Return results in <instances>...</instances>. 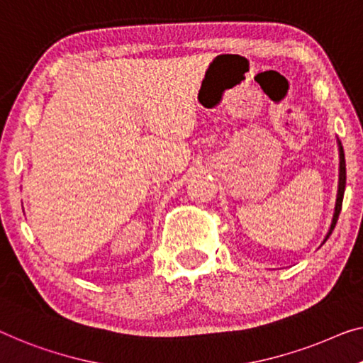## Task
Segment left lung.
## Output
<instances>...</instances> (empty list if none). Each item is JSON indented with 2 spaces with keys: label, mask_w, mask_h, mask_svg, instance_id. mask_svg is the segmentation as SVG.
Wrapping results in <instances>:
<instances>
[{
  "label": "left lung",
  "mask_w": 363,
  "mask_h": 363,
  "mask_svg": "<svg viewBox=\"0 0 363 363\" xmlns=\"http://www.w3.org/2000/svg\"><path fill=\"white\" fill-rule=\"evenodd\" d=\"M339 189H337V200H336V208H334V216H333V223L331 228H329L326 238H324V242L328 241V238L331 236L334 226L337 223L340 208H342V199H344V191H345V158H344V148L339 142Z\"/></svg>",
  "instance_id": "left-lung-1"
}]
</instances>
